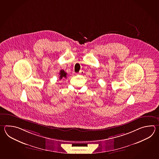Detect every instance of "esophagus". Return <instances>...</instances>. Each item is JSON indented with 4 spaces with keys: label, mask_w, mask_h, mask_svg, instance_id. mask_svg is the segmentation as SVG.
<instances>
[{
    "label": "esophagus",
    "mask_w": 159,
    "mask_h": 159,
    "mask_svg": "<svg viewBox=\"0 0 159 159\" xmlns=\"http://www.w3.org/2000/svg\"><path fill=\"white\" fill-rule=\"evenodd\" d=\"M84 73V71H83V70H80V72L78 73V75H82V74H83Z\"/></svg>",
    "instance_id": "1"
}]
</instances>
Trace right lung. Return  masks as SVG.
Wrapping results in <instances>:
<instances>
[{"instance_id": "right-lung-1", "label": "right lung", "mask_w": 159, "mask_h": 159, "mask_svg": "<svg viewBox=\"0 0 159 159\" xmlns=\"http://www.w3.org/2000/svg\"><path fill=\"white\" fill-rule=\"evenodd\" d=\"M59 75H60V80H61L62 78H66L67 73L64 70H61L60 71Z\"/></svg>"}]
</instances>
